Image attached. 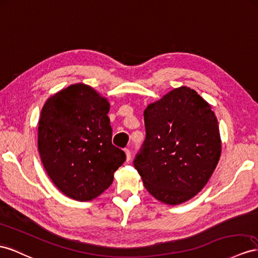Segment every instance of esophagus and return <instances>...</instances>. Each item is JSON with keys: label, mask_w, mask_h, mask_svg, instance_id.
Masks as SVG:
<instances>
[{"label": "esophagus", "mask_w": 258, "mask_h": 258, "mask_svg": "<svg viewBox=\"0 0 258 258\" xmlns=\"http://www.w3.org/2000/svg\"><path fill=\"white\" fill-rule=\"evenodd\" d=\"M124 151H125V155H126V161H130V160H131V157H132L131 150H130L128 148H126Z\"/></svg>", "instance_id": "1"}]
</instances>
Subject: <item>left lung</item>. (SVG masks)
<instances>
[{
    "label": "left lung",
    "mask_w": 258,
    "mask_h": 258,
    "mask_svg": "<svg viewBox=\"0 0 258 258\" xmlns=\"http://www.w3.org/2000/svg\"><path fill=\"white\" fill-rule=\"evenodd\" d=\"M146 138L133 161L144 186L169 205L205 186L219 161L221 141L210 105L187 87L176 88L144 111Z\"/></svg>",
    "instance_id": "obj_1"
}]
</instances>
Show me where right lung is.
I'll use <instances>...</instances> for the list:
<instances>
[{
  "instance_id": "add662e5",
  "label": "right lung",
  "mask_w": 258,
  "mask_h": 258,
  "mask_svg": "<svg viewBox=\"0 0 258 258\" xmlns=\"http://www.w3.org/2000/svg\"><path fill=\"white\" fill-rule=\"evenodd\" d=\"M110 104L91 87L71 85L44 103L38 127L43 167L63 194L91 201L113 182L125 153L112 145Z\"/></svg>"
}]
</instances>
